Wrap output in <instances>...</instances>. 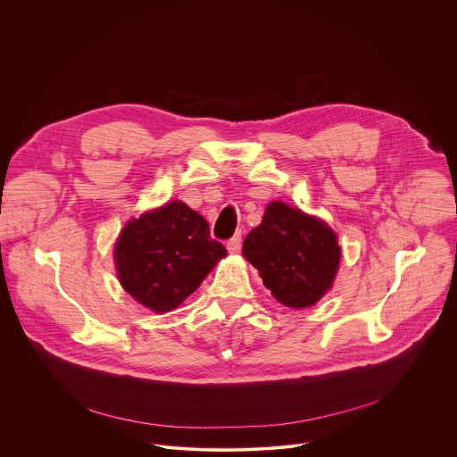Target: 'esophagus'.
<instances>
[{
	"mask_svg": "<svg viewBox=\"0 0 457 457\" xmlns=\"http://www.w3.org/2000/svg\"><path fill=\"white\" fill-rule=\"evenodd\" d=\"M240 247H242V237H240V233H237L235 237H231V238L228 240V251L235 254V253L240 251Z\"/></svg>",
	"mask_w": 457,
	"mask_h": 457,
	"instance_id": "obj_1",
	"label": "esophagus"
}]
</instances>
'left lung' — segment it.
<instances>
[{
    "instance_id": "1",
    "label": "left lung",
    "mask_w": 457,
    "mask_h": 457,
    "mask_svg": "<svg viewBox=\"0 0 457 457\" xmlns=\"http://www.w3.org/2000/svg\"><path fill=\"white\" fill-rule=\"evenodd\" d=\"M244 256L260 270L263 285L285 307L305 309L332 287L341 247L320 219L274 201L244 240Z\"/></svg>"
}]
</instances>
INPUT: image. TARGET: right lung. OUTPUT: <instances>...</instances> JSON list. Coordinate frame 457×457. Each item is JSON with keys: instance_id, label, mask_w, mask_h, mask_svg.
Wrapping results in <instances>:
<instances>
[{"instance_id": "obj_1", "label": "right lung", "mask_w": 457, "mask_h": 457, "mask_svg": "<svg viewBox=\"0 0 457 457\" xmlns=\"http://www.w3.org/2000/svg\"><path fill=\"white\" fill-rule=\"evenodd\" d=\"M226 254L204 217L179 201L132 219L114 247L121 287L160 314L178 309Z\"/></svg>"}]
</instances>
